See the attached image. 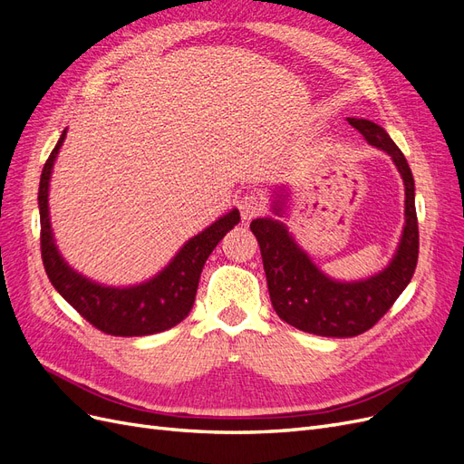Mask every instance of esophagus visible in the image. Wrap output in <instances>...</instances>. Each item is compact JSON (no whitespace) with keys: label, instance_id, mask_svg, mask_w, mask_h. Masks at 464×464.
<instances>
[{"label":"esophagus","instance_id":"34e87169","mask_svg":"<svg viewBox=\"0 0 464 464\" xmlns=\"http://www.w3.org/2000/svg\"><path fill=\"white\" fill-rule=\"evenodd\" d=\"M237 207H240V213H242L244 220H251L265 210L263 199L256 193H246L244 198H240V201H237Z\"/></svg>","mask_w":464,"mask_h":464}]
</instances>
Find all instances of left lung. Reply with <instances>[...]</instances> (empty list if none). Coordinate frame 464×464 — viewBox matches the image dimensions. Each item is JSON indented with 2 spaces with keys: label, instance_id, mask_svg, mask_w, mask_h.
<instances>
[{
  "label": "left lung",
  "instance_id": "left-lung-1",
  "mask_svg": "<svg viewBox=\"0 0 464 464\" xmlns=\"http://www.w3.org/2000/svg\"><path fill=\"white\" fill-rule=\"evenodd\" d=\"M348 123L372 147L389 154L404 181V228L395 256L385 269L370 278L343 283L319 271L285 222L266 217L249 224L261 247L266 286L276 315L300 331L339 339L372 329L409 286L418 263V218L411 166L382 125L360 118H348ZM286 198L288 195H283V199L275 198V215H283Z\"/></svg>",
  "mask_w": 464,
  "mask_h": 464
}]
</instances>
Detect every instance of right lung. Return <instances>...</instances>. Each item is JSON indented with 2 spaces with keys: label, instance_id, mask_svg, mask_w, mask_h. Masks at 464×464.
Listing matches in <instances>:
<instances>
[{
  "label": "right lung",
  "instance_id": "add662e5",
  "mask_svg": "<svg viewBox=\"0 0 464 464\" xmlns=\"http://www.w3.org/2000/svg\"><path fill=\"white\" fill-rule=\"evenodd\" d=\"M65 133L67 130H63L58 145L48 157L38 188L40 251L50 283L92 327L106 334L145 336L172 329L191 312L205 261L227 232L240 222V213L237 208H232L203 232L193 236L178 251L176 257L147 283L125 288L98 285L73 271L63 261L52 234L48 210L50 176Z\"/></svg>",
  "mask_w": 464,
  "mask_h": 464
}]
</instances>
